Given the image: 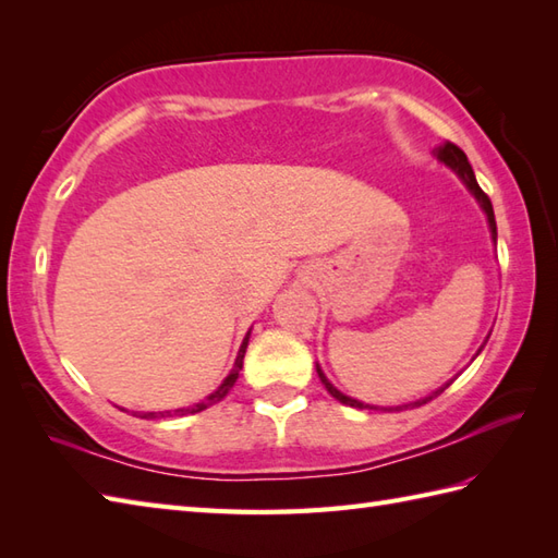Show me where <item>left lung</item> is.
Segmentation results:
<instances>
[{
    "mask_svg": "<svg viewBox=\"0 0 558 558\" xmlns=\"http://www.w3.org/2000/svg\"><path fill=\"white\" fill-rule=\"evenodd\" d=\"M436 158L438 160H441V162H446L448 165V168L450 170H453L458 177H460V180H462V184H465L468 189H470V194L472 196H475L477 198V204L482 206V210L484 213H487V220H489V230H492V240L496 242V220H494V208H492V201H489V196L487 194H484L482 192V189H480V184H477V180H475V172H472V165L468 162V156H465V153H462L456 144H450V141H446V144H441V146H438L436 148ZM482 352V348L477 350V354ZM316 372H318V378H322V384L326 386V390H328V393L330 396H333L336 400H340L342 402V405H350V408H374V405H364V402H360V400H354V398H350V396H345V393H340V390L333 386V384H330L328 381V378H326V374L322 372V366H318L316 364ZM448 388V384L446 386H441V388H438V390H434V393L432 396H426L424 400H417V402H414V405H422V402H429L432 398H436V396H441L444 393V390ZM408 408V405H405ZM376 410V408H374Z\"/></svg>",
    "mask_w": 558,
    "mask_h": 558,
    "instance_id": "left-lung-1",
    "label": "left lung"
}]
</instances>
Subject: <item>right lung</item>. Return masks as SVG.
Segmentation results:
<instances>
[{"mask_svg":"<svg viewBox=\"0 0 558 558\" xmlns=\"http://www.w3.org/2000/svg\"><path fill=\"white\" fill-rule=\"evenodd\" d=\"M248 336H252V330H248V333L242 340V348H240V352H236V360H234L232 372L225 376V381L216 390H213V393L206 400H201V402H196V405H189V408H177V410H165V412H141V417H144V420L182 417V414H194V412H201V410H206L210 405H216V402H220L225 396L230 393V388L234 386L236 376H240V372H242V360H244V352H246V345H248Z\"/></svg>","mask_w":558,"mask_h":558,"instance_id":"right-lung-1","label":"right lung"}]
</instances>
